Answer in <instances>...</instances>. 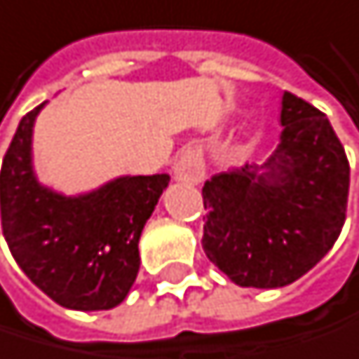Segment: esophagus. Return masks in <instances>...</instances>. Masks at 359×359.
Instances as JSON below:
<instances>
[{
  "label": "esophagus",
  "instance_id": "1",
  "mask_svg": "<svg viewBox=\"0 0 359 359\" xmlns=\"http://www.w3.org/2000/svg\"><path fill=\"white\" fill-rule=\"evenodd\" d=\"M174 178H176V181L189 183V185L202 183L204 161H202L200 150H196V148H185L183 150L181 157H178L176 163H174Z\"/></svg>",
  "mask_w": 359,
  "mask_h": 359
}]
</instances>
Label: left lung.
Returning <instances> with one entry per match:
<instances>
[{"mask_svg": "<svg viewBox=\"0 0 359 359\" xmlns=\"http://www.w3.org/2000/svg\"><path fill=\"white\" fill-rule=\"evenodd\" d=\"M280 122L265 165L219 172L202 187V248L239 286L299 280L332 250L347 217L349 161L327 116L284 92Z\"/></svg>", "mask_w": 359, "mask_h": 359, "instance_id": "8db88e82", "label": "left lung"}]
</instances>
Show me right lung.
Masks as SVG:
<instances>
[{"mask_svg": "<svg viewBox=\"0 0 359 359\" xmlns=\"http://www.w3.org/2000/svg\"><path fill=\"white\" fill-rule=\"evenodd\" d=\"M43 105L21 118L1 163L4 237L17 265L55 304L109 310L137 278L140 234L170 176H120L77 198L43 187L32 168V131Z\"/></svg>", "mask_w": 359, "mask_h": 359, "instance_id": "add662e5", "label": "right lung"}]
</instances>
